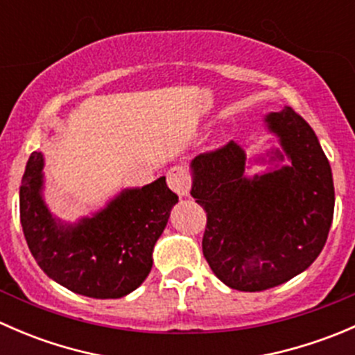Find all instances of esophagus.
<instances>
[{
  "mask_svg": "<svg viewBox=\"0 0 355 355\" xmlns=\"http://www.w3.org/2000/svg\"><path fill=\"white\" fill-rule=\"evenodd\" d=\"M168 187L178 196V198H187L191 191V177L184 166H173L166 175Z\"/></svg>",
  "mask_w": 355,
  "mask_h": 355,
  "instance_id": "esophagus-1",
  "label": "esophagus"
}]
</instances>
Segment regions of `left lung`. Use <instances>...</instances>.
Segmentation results:
<instances>
[{
  "instance_id": "1",
  "label": "left lung",
  "mask_w": 355,
  "mask_h": 355,
  "mask_svg": "<svg viewBox=\"0 0 355 355\" xmlns=\"http://www.w3.org/2000/svg\"><path fill=\"white\" fill-rule=\"evenodd\" d=\"M264 123L280 149L256 161L271 170L249 177L245 151L234 141L191 163V196L207 214L202 254L241 292L273 288L306 271L327 244L335 207L330 163L309 123L288 106Z\"/></svg>"
}]
</instances>
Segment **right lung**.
I'll list each match as a JSON object with an SVG mask.
<instances>
[{"label": "right lung", "instance_id": "obj_1", "mask_svg": "<svg viewBox=\"0 0 355 355\" xmlns=\"http://www.w3.org/2000/svg\"><path fill=\"white\" fill-rule=\"evenodd\" d=\"M42 168L44 155L32 153L20 185V223L39 268L56 284L92 299H120L141 287L178 202L164 177L123 189L92 216L65 223L42 198Z\"/></svg>", "mask_w": 355, "mask_h": 355}]
</instances>
